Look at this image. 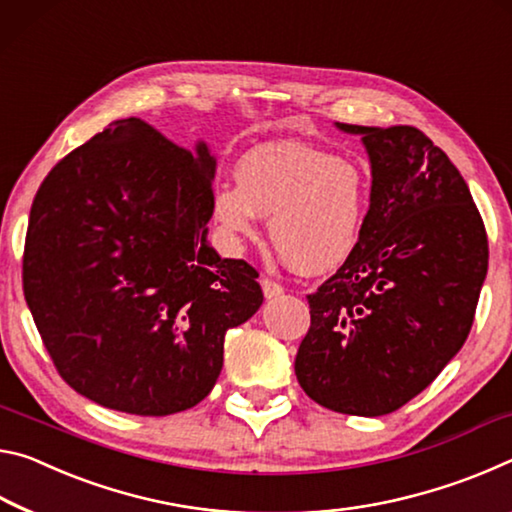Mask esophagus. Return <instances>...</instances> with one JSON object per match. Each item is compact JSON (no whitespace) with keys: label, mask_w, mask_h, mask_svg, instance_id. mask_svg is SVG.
I'll return each mask as SVG.
<instances>
[{"label":"esophagus","mask_w":512,"mask_h":512,"mask_svg":"<svg viewBox=\"0 0 512 512\" xmlns=\"http://www.w3.org/2000/svg\"><path fill=\"white\" fill-rule=\"evenodd\" d=\"M261 286H263V295H265V299H276V297H281L283 295V288L279 286V283H274L272 279H261Z\"/></svg>","instance_id":"esophagus-1"}]
</instances>
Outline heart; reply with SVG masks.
<instances>
[{
  "label": "heart",
  "mask_w": 512,
  "mask_h": 512,
  "mask_svg": "<svg viewBox=\"0 0 512 512\" xmlns=\"http://www.w3.org/2000/svg\"><path fill=\"white\" fill-rule=\"evenodd\" d=\"M238 186L213 195V215L236 245L256 240L270 217V240L301 274H324L354 254L370 211L363 165L301 142L251 149L236 167Z\"/></svg>",
  "instance_id": "b5f03b06"
}]
</instances>
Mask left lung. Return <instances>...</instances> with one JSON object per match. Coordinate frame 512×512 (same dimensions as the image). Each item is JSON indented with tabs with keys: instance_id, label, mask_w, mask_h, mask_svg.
Listing matches in <instances>:
<instances>
[{
	"instance_id": "left-lung-1",
	"label": "left lung",
	"mask_w": 512,
	"mask_h": 512,
	"mask_svg": "<svg viewBox=\"0 0 512 512\" xmlns=\"http://www.w3.org/2000/svg\"><path fill=\"white\" fill-rule=\"evenodd\" d=\"M372 170L363 236L315 295L295 374L345 415L408 404L465 345L488 274V236L465 179L415 127H358Z\"/></svg>"
}]
</instances>
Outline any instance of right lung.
<instances>
[{"label":"right lung","instance_id":"1","mask_svg":"<svg viewBox=\"0 0 512 512\" xmlns=\"http://www.w3.org/2000/svg\"><path fill=\"white\" fill-rule=\"evenodd\" d=\"M217 158L140 117L108 124L47 174L29 215L24 297L79 395L172 415L213 390L224 335L263 304L258 274L208 245Z\"/></svg>","mask_w":512,"mask_h":512}]
</instances>
